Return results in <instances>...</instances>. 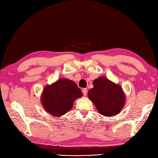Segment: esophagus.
Returning a JSON list of instances; mask_svg holds the SVG:
<instances>
[{
  "mask_svg": "<svg viewBox=\"0 0 158 158\" xmlns=\"http://www.w3.org/2000/svg\"><path fill=\"white\" fill-rule=\"evenodd\" d=\"M82 92H83V94H84V96H86L87 92H88V89H87V88H84V89H82Z\"/></svg>",
  "mask_w": 158,
  "mask_h": 158,
  "instance_id": "34e87169",
  "label": "esophagus"
}]
</instances>
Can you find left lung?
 <instances>
[{
  "label": "left lung",
  "mask_w": 158,
  "mask_h": 158,
  "mask_svg": "<svg viewBox=\"0 0 158 158\" xmlns=\"http://www.w3.org/2000/svg\"><path fill=\"white\" fill-rule=\"evenodd\" d=\"M94 88L88 96L98 112L106 117H113L120 113L126 103L125 92L120 85L102 76L93 81Z\"/></svg>",
  "instance_id": "left-lung-1"
}]
</instances>
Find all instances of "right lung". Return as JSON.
I'll return each mask as SVG.
<instances>
[{"label": "right lung", "mask_w": 158, "mask_h": 158, "mask_svg": "<svg viewBox=\"0 0 158 158\" xmlns=\"http://www.w3.org/2000/svg\"><path fill=\"white\" fill-rule=\"evenodd\" d=\"M82 95L80 89L73 81L60 78L44 88L41 95V102L49 114L59 117L73 108L74 102Z\"/></svg>", "instance_id": "1"}]
</instances>
